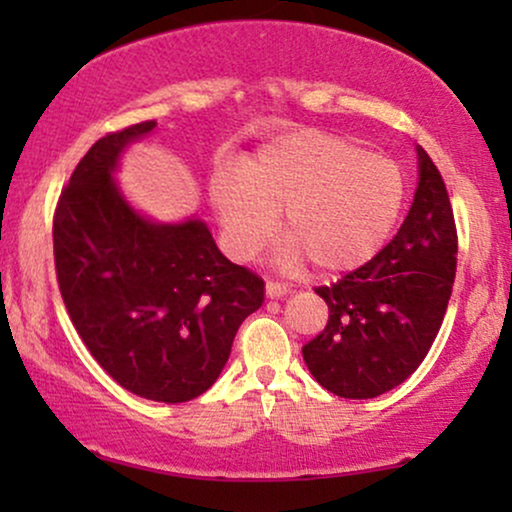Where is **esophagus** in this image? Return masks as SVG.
<instances>
[{
    "label": "esophagus",
    "mask_w": 512,
    "mask_h": 512,
    "mask_svg": "<svg viewBox=\"0 0 512 512\" xmlns=\"http://www.w3.org/2000/svg\"><path fill=\"white\" fill-rule=\"evenodd\" d=\"M291 289L286 284H279V282H268L265 284V296L268 298H284L289 296Z\"/></svg>",
    "instance_id": "34e87169"
}]
</instances>
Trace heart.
Listing matches in <instances>:
<instances>
[{
	"label": "heart",
	"mask_w": 512,
	"mask_h": 512,
	"mask_svg": "<svg viewBox=\"0 0 512 512\" xmlns=\"http://www.w3.org/2000/svg\"><path fill=\"white\" fill-rule=\"evenodd\" d=\"M403 193L394 160L324 130L272 139L237 172L216 170L209 179V200L230 256L254 258L284 212L286 256L307 258L324 275L359 268L384 247Z\"/></svg>",
	"instance_id": "heart-1"
}]
</instances>
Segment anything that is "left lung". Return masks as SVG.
Instances as JSON below:
<instances>
[{"mask_svg": "<svg viewBox=\"0 0 512 512\" xmlns=\"http://www.w3.org/2000/svg\"><path fill=\"white\" fill-rule=\"evenodd\" d=\"M419 184L387 247L340 282L317 286L328 324L303 347L321 387L375 398L419 368L443 324L457 272V226L445 181L417 146Z\"/></svg>", "mask_w": 512, "mask_h": 512, "instance_id": "1", "label": "left lung"}]
</instances>
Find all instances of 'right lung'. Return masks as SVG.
Here are the masks:
<instances>
[{"label": "right lung", "instance_id": "right-lung-1", "mask_svg": "<svg viewBox=\"0 0 512 512\" xmlns=\"http://www.w3.org/2000/svg\"><path fill=\"white\" fill-rule=\"evenodd\" d=\"M144 121L90 146L53 214V256L69 319L93 359L132 394L186 403L226 366L235 333L263 305V279L230 263L198 219L153 223L114 184Z\"/></svg>", "mask_w": 512, "mask_h": 512}]
</instances>
